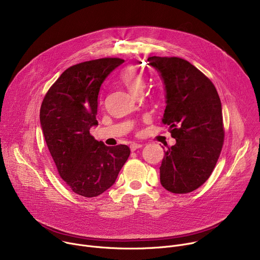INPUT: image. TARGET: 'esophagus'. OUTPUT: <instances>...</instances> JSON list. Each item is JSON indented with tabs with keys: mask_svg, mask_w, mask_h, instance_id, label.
Here are the masks:
<instances>
[{
	"mask_svg": "<svg viewBox=\"0 0 260 260\" xmlns=\"http://www.w3.org/2000/svg\"><path fill=\"white\" fill-rule=\"evenodd\" d=\"M139 148H142V145H141V144L133 143V144L131 145V150H132V151H136L137 149H139Z\"/></svg>",
	"mask_w": 260,
	"mask_h": 260,
	"instance_id": "esophagus-1",
	"label": "esophagus"
}]
</instances>
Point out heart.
Returning <instances> with one entry per match:
<instances>
[{
  "instance_id": "heart-1",
  "label": "heart",
  "mask_w": 260,
  "mask_h": 260,
  "mask_svg": "<svg viewBox=\"0 0 260 260\" xmlns=\"http://www.w3.org/2000/svg\"><path fill=\"white\" fill-rule=\"evenodd\" d=\"M120 80L135 95L141 94L143 88L145 87V79L139 73V71L133 67H128L122 72L120 75Z\"/></svg>"
}]
</instances>
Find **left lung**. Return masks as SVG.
<instances>
[{
	"label": "left lung",
	"instance_id": "1",
	"mask_svg": "<svg viewBox=\"0 0 260 260\" xmlns=\"http://www.w3.org/2000/svg\"><path fill=\"white\" fill-rule=\"evenodd\" d=\"M165 85L162 123L170 126L176 144L161 161L160 183L173 193L198 189L211 176L224 141L218 92L204 74L179 57L147 59Z\"/></svg>",
	"mask_w": 260,
	"mask_h": 260
}]
</instances>
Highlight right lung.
I'll list each match as a JSON object with an SVG mask.
<instances>
[{"instance_id":"right-lung-1","label":"right lung","mask_w":260,"mask_h":260,"mask_svg":"<svg viewBox=\"0 0 260 260\" xmlns=\"http://www.w3.org/2000/svg\"><path fill=\"white\" fill-rule=\"evenodd\" d=\"M123 62L107 57L70 67L41 105V127L58 174L74 192L85 198L112 186L131 154L126 145L109 147L89 134L98 125L102 84Z\"/></svg>"}]
</instances>
